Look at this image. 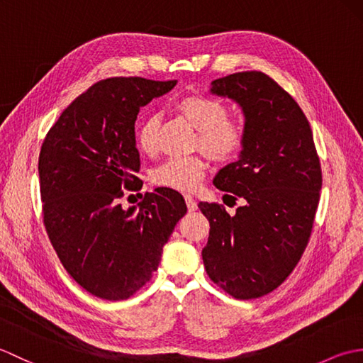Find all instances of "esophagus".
<instances>
[{
  "instance_id": "obj_1",
  "label": "esophagus",
  "mask_w": 363,
  "mask_h": 363,
  "mask_svg": "<svg viewBox=\"0 0 363 363\" xmlns=\"http://www.w3.org/2000/svg\"><path fill=\"white\" fill-rule=\"evenodd\" d=\"M184 198H186V204H187L189 212H194V211L198 209V204H196V201L194 199V196H191V195H186Z\"/></svg>"
}]
</instances>
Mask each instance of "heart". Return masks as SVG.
Returning a JSON list of instances; mask_svg holds the SVG:
<instances>
[{"label":"heart","instance_id":"b5f03b06","mask_svg":"<svg viewBox=\"0 0 363 363\" xmlns=\"http://www.w3.org/2000/svg\"><path fill=\"white\" fill-rule=\"evenodd\" d=\"M177 109L198 130V145L215 160L234 159L245 145V129L228 120V107L211 96L190 95L177 101ZM157 115H148L135 128V143L145 154L157 151ZM206 162L201 156L172 157L152 172V182L162 187L189 191L204 179Z\"/></svg>","mask_w":363,"mask_h":363}]
</instances>
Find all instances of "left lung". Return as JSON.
Here are the masks:
<instances>
[{
	"instance_id": "1",
	"label": "left lung",
	"mask_w": 363,
	"mask_h": 363,
	"mask_svg": "<svg viewBox=\"0 0 363 363\" xmlns=\"http://www.w3.org/2000/svg\"><path fill=\"white\" fill-rule=\"evenodd\" d=\"M211 94L242 107L245 145L213 184L246 204L235 215L215 203L198 204L211 223L203 262L230 296L252 299L279 287L309 243L323 182L320 159L304 112L265 73L215 79Z\"/></svg>"
}]
</instances>
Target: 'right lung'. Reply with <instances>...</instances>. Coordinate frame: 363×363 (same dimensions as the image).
I'll return each instance as SVG.
<instances>
[{
    "label": "right lung",
    "instance_id": "1",
    "mask_svg": "<svg viewBox=\"0 0 363 363\" xmlns=\"http://www.w3.org/2000/svg\"><path fill=\"white\" fill-rule=\"evenodd\" d=\"M177 81L109 78L84 91L46 134L38 177L46 233L64 268L98 298L133 296L156 272L162 248L187 212L176 190L159 187L125 211L123 189L138 190L140 107Z\"/></svg>",
    "mask_w": 363,
    "mask_h": 363
}]
</instances>
